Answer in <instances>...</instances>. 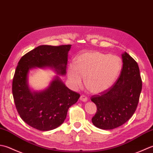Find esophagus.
I'll list each match as a JSON object with an SVG mask.
<instances>
[{"label":"esophagus","mask_w":153,"mask_h":153,"mask_svg":"<svg viewBox=\"0 0 153 153\" xmlns=\"http://www.w3.org/2000/svg\"><path fill=\"white\" fill-rule=\"evenodd\" d=\"M80 100L82 102H86L87 100H88V98H87L86 96L85 95H81L80 97Z\"/></svg>","instance_id":"obj_1"}]
</instances>
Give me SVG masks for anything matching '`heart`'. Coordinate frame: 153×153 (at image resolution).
I'll return each instance as SVG.
<instances>
[{"mask_svg":"<svg viewBox=\"0 0 153 153\" xmlns=\"http://www.w3.org/2000/svg\"><path fill=\"white\" fill-rule=\"evenodd\" d=\"M119 57L100 52H87L78 55L74 64L68 67L67 76L74 88L82 85L83 78L90 92L106 91L114 85L121 69Z\"/></svg>","mask_w":153,"mask_h":153,"instance_id":"heart-1","label":"heart"}]
</instances>
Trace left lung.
<instances>
[{
  "mask_svg": "<svg viewBox=\"0 0 153 153\" xmlns=\"http://www.w3.org/2000/svg\"><path fill=\"white\" fill-rule=\"evenodd\" d=\"M123 67L118 79L106 91L91 97L97 106L92 123L102 129H112L127 122L137 107L142 90L138 64L125 52Z\"/></svg>",
  "mask_w": 153,
  "mask_h": 153,
  "instance_id": "left-lung-1",
  "label": "left lung"
}]
</instances>
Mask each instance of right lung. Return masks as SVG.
Here are the masks:
<instances>
[{
  "instance_id": "right-lung-1",
  "label": "right lung",
  "mask_w": 153,
  "mask_h": 153,
  "mask_svg": "<svg viewBox=\"0 0 153 153\" xmlns=\"http://www.w3.org/2000/svg\"><path fill=\"white\" fill-rule=\"evenodd\" d=\"M71 45H40L22 57L12 80V94L18 114L30 126L39 131L57 128L66 119L68 108L80 97L57 76L42 92H32L27 85L29 70L51 67L60 75L66 74Z\"/></svg>"
}]
</instances>
